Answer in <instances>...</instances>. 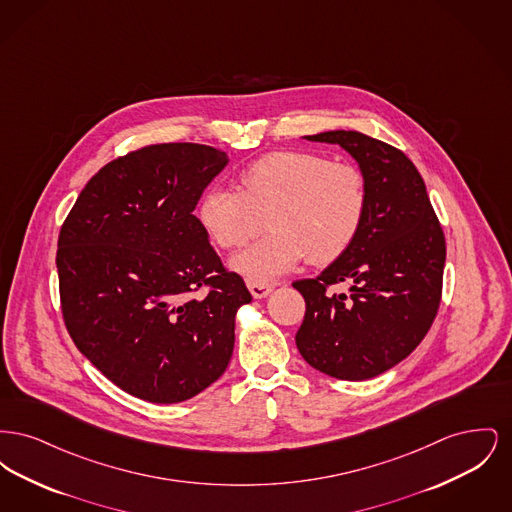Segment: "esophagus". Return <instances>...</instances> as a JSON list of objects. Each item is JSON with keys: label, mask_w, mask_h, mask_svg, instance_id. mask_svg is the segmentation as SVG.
Returning a JSON list of instances; mask_svg holds the SVG:
<instances>
[{"label": "esophagus", "mask_w": 512, "mask_h": 512, "mask_svg": "<svg viewBox=\"0 0 512 512\" xmlns=\"http://www.w3.org/2000/svg\"><path fill=\"white\" fill-rule=\"evenodd\" d=\"M247 288H249V292H251V295H253L255 299H263V297H267L268 293L272 292V286H270V284H253V282H247Z\"/></svg>", "instance_id": "esophagus-1"}]
</instances>
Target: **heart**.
<instances>
[{
  "mask_svg": "<svg viewBox=\"0 0 512 512\" xmlns=\"http://www.w3.org/2000/svg\"><path fill=\"white\" fill-rule=\"evenodd\" d=\"M365 174L347 161L313 151H274L240 172V190L209 186L197 217L222 249L255 238L268 217L267 238L230 259V268L253 284H270L307 255L324 265L341 257L365 222Z\"/></svg>",
  "mask_w": 512,
  "mask_h": 512,
  "instance_id": "heart-1",
  "label": "heart"
}]
</instances>
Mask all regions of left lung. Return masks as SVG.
I'll list each match as a JSON object with an SVG mask.
<instances>
[{"mask_svg":"<svg viewBox=\"0 0 512 512\" xmlns=\"http://www.w3.org/2000/svg\"><path fill=\"white\" fill-rule=\"evenodd\" d=\"M345 149L365 174L361 232L317 278L293 282L305 297L295 334L301 357L338 380H368L401 363L428 334L441 299L445 238L411 159L355 130L305 136ZM352 295L328 294L334 283Z\"/></svg>","mask_w":512,"mask_h":512,"instance_id":"left-lung-1","label":"left lung"}]
</instances>
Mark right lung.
Here are the masks:
<instances>
[{"mask_svg":"<svg viewBox=\"0 0 512 512\" xmlns=\"http://www.w3.org/2000/svg\"><path fill=\"white\" fill-rule=\"evenodd\" d=\"M226 165L224 151L199 144L138 149L92 176L61 226L67 330L105 378L149 403H180L217 382L251 303L194 215Z\"/></svg>","mask_w":512,"mask_h":512,"instance_id":"right-lung-1","label":"right lung"}]
</instances>
